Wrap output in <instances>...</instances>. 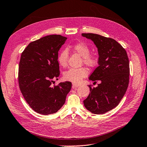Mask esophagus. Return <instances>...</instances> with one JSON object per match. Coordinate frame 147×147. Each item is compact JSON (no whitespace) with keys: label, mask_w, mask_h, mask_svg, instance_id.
Returning a JSON list of instances; mask_svg holds the SVG:
<instances>
[{"label":"esophagus","mask_w":147,"mask_h":147,"mask_svg":"<svg viewBox=\"0 0 147 147\" xmlns=\"http://www.w3.org/2000/svg\"><path fill=\"white\" fill-rule=\"evenodd\" d=\"M79 86H80V84H76V83H73V85H72V87H73V88H75L79 87Z\"/></svg>","instance_id":"esophagus-1"}]
</instances>
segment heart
Wrapping results in <instances>:
<instances>
[{"instance_id": "b5f03b06", "label": "heart", "mask_w": 147, "mask_h": 147, "mask_svg": "<svg viewBox=\"0 0 147 147\" xmlns=\"http://www.w3.org/2000/svg\"><path fill=\"white\" fill-rule=\"evenodd\" d=\"M73 51L77 53L82 57L83 62L88 67L93 68L95 67L98 62V59L95 55H91L90 49L89 47L84 42H78L70 47ZM68 58V52L67 49L61 50L57 57L59 64L62 67H65L67 65ZM88 74V71L87 68L82 67L79 68H70L63 74V78L66 80L73 83L78 84L81 80L86 78Z\"/></svg>"}]
</instances>
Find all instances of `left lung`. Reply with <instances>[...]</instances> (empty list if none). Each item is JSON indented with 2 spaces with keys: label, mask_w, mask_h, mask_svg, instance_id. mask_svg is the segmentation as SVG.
<instances>
[{
  "label": "left lung",
  "mask_w": 147,
  "mask_h": 147,
  "mask_svg": "<svg viewBox=\"0 0 147 147\" xmlns=\"http://www.w3.org/2000/svg\"><path fill=\"white\" fill-rule=\"evenodd\" d=\"M82 36L94 42L99 55V66L89 79L101 81L96 87L88 86L90 93L84 105L92 113L103 114L117 107L125 95L129 84V59L125 49L115 40L94 34Z\"/></svg>",
  "instance_id": "8db88e82"
}]
</instances>
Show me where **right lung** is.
<instances>
[{"instance_id":"obj_1","label":"right lung","mask_w":147,"mask_h":147,"mask_svg":"<svg viewBox=\"0 0 147 147\" xmlns=\"http://www.w3.org/2000/svg\"><path fill=\"white\" fill-rule=\"evenodd\" d=\"M67 40L51 35L31 42L22 52L19 65V85L22 95L33 110L42 115L57 112L65 102L71 82L52 86L60 75L58 53Z\"/></svg>"}]
</instances>
